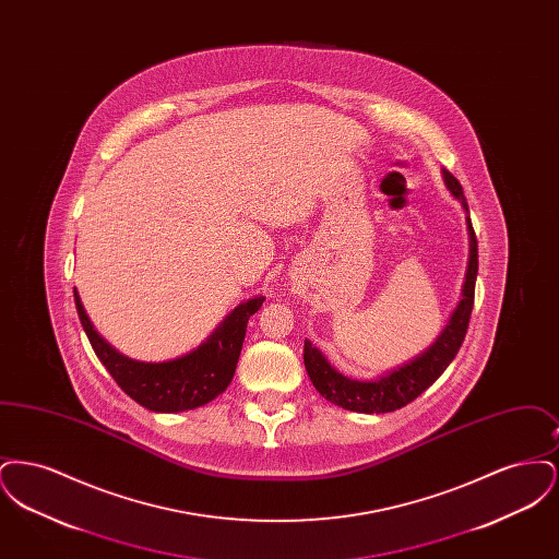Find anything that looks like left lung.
<instances>
[{"label": "left lung", "instance_id": "1", "mask_svg": "<svg viewBox=\"0 0 559 559\" xmlns=\"http://www.w3.org/2000/svg\"><path fill=\"white\" fill-rule=\"evenodd\" d=\"M444 182L451 188L452 194L461 201V205L469 210L463 188L447 169H444ZM467 224H469L472 253H469L465 287H463V299L452 312L451 322L447 324L442 335L436 340V344L413 362L400 367L396 371L388 372L385 377H379L374 381H356L335 371L326 362V358L320 354L319 347L306 342L304 344L306 371L310 374L314 388L319 390L320 396L354 413H369V415L392 413L413 402L419 394H424L427 388L451 365L469 326L472 310H474V295H476V276H478V239H476L472 219H467Z\"/></svg>", "mask_w": 559, "mask_h": 559}]
</instances>
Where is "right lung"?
<instances>
[{
	"mask_svg": "<svg viewBox=\"0 0 559 559\" xmlns=\"http://www.w3.org/2000/svg\"><path fill=\"white\" fill-rule=\"evenodd\" d=\"M262 304V295L240 304L203 346L182 358L169 362H138L121 356L94 331L75 292L78 314L96 356L130 399L155 413H180L203 406L228 388L237 371L249 317L255 314Z\"/></svg>",
	"mask_w": 559,
	"mask_h": 559,
	"instance_id": "1",
	"label": "right lung"
}]
</instances>
